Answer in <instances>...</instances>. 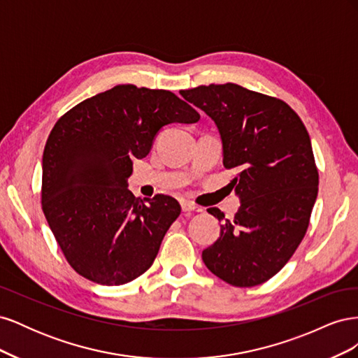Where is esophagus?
Masks as SVG:
<instances>
[{"label":"esophagus","instance_id":"1","mask_svg":"<svg viewBox=\"0 0 358 358\" xmlns=\"http://www.w3.org/2000/svg\"><path fill=\"white\" fill-rule=\"evenodd\" d=\"M180 208H182V212H201L203 209L199 208V206L192 204L189 201H180Z\"/></svg>","mask_w":358,"mask_h":358}]
</instances>
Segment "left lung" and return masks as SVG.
<instances>
[{
  "instance_id": "1",
  "label": "left lung",
  "mask_w": 358,
  "mask_h": 358,
  "mask_svg": "<svg viewBox=\"0 0 358 358\" xmlns=\"http://www.w3.org/2000/svg\"><path fill=\"white\" fill-rule=\"evenodd\" d=\"M218 128L225 169H236L231 189L241 200L234 218L201 258L234 287L266 282L305 237L318 196V170L301 119L282 100L224 83L180 91ZM222 221L224 213L208 210Z\"/></svg>"
}]
</instances>
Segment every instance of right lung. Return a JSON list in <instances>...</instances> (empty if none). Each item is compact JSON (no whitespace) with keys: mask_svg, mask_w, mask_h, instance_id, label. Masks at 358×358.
<instances>
[{"mask_svg":"<svg viewBox=\"0 0 358 358\" xmlns=\"http://www.w3.org/2000/svg\"><path fill=\"white\" fill-rule=\"evenodd\" d=\"M200 115L164 90L116 85L74 106L52 128L43 152L41 206L70 266L95 284L131 282L152 266L179 203L128 189L133 159L159 129Z\"/></svg>","mask_w":358,"mask_h":358,"instance_id":"1","label":"right lung"}]
</instances>
